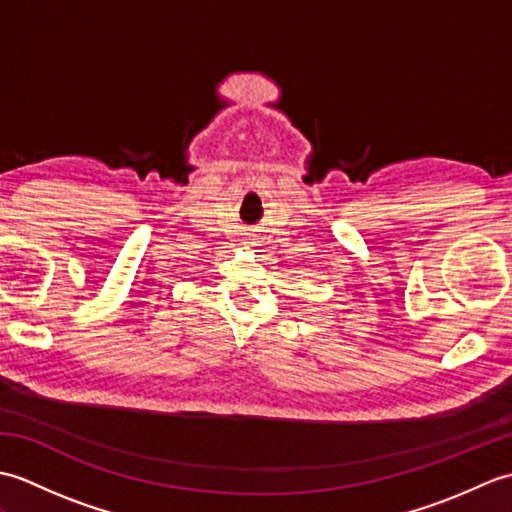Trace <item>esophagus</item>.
<instances>
[{
  "mask_svg": "<svg viewBox=\"0 0 512 512\" xmlns=\"http://www.w3.org/2000/svg\"><path fill=\"white\" fill-rule=\"evenodd\" d=\"M246 244H255V239L253 237H246Z\"/></svg>",
  "mask_w": 512,
  "mask_h": 512,
  "instance_id": "obj_1",
  "label": "esophagus"
}]
</instances>
